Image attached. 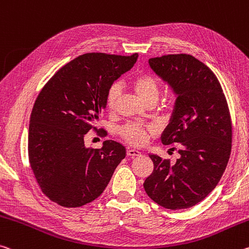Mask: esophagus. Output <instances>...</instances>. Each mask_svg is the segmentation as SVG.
<instances>
[{"label":"esophagus","instance_id":"34e87169","mask_svg":"<svg viewBox=\"0 0 249 249\" xmlns=\"http://www.w3.org/2000/svg\"><path fill=\"white\" fill-rule=\"evenodd\" d=\"M126 154H127V156H129V157H135V156L141 155V152L137 151V149L127 148V151H126Z\"/></svg>","mask_w":249,"mask_h":249}]
</instances>
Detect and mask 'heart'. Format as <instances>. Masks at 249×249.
Returning a JSON list of instances; mask_svg holds the SVG:
<instances>
[{
	"instance_id": "b5f03b06",
	"label": "heart",
	"mask_w": 249,
	"mask_h": 249,
	"mask_svg": "<svg viewBox=\"0 0 249 249\" xmlns=\"http://www.w3.org/2000/svg\"><path fill=\"white\" fill-rule=\"evenodd\" d=\"M131 86L142 102L151 100V98H159V84L149 75L136 76L132 80ZM118 96H120V88L117 84H114L109 89L107 94V105L109 108H113L115 106ZM121 134L126 141L135 145H142L147 141V128L142 127V126L136 124L126 125L125 127L121 129Z\"/></svg>"
}]
</instances>
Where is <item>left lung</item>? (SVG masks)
I'll return each instance as SVG.
<instances>
[{
  "mask_svg": "<svg viewBox=\"0 0 249 249\" xmlns=\"http://www.w3.org/2000/svg\"><path fill=\"white\" fill-rule=\"evenodd\" d=\"M148 64L176 96L160 141L179 143L180 156L171 164L149 154L154 169L144 189L161 207L185 210L202 202L222 178L231 151L230 109L215 74L192 55H164Z\"/></svg>",
  "mask_w": 249,
  "mask_h": 249,
  "instance_id": "left-lung-1",
  "label": "left lung"
}]
</instances>
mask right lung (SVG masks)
<instances>
[{
	"mask_svg": "<svg viewBox=\"0 0 249 249\" xmlns=\"http://www.w3.org/2000/svg\"><path fill=\"white\" fill-rule=\"evenodd\" d=\"M131 56L88 53L54 74L35 101L29 127L31 168L42 192L64 207L96 199L126 155L122 144L105 141L101 149L86 147L84 136L106 108L107 94Z\"/></svg>",
	"mask_w": 249,
	"mask_h": 249,
	"instance_id": "1",
	"label": "right lung"
}]
</instances>
